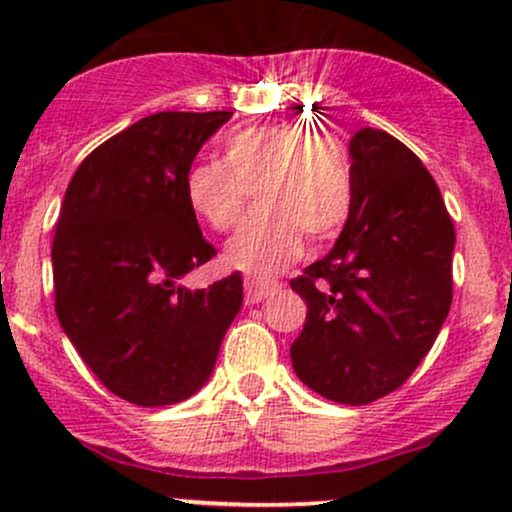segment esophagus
I'll use <instances>...</instances> for the list:
<instances>
[{
	"label": "esophagus",
	"instance_id": "34e87169",
	"mask_svg": "<svg viewBox=\"0 0 512 512\" xmlns=\"http://www.w3.org/2000/svg\"><path fill=\"white\" fill-rule=\"evenodd\" d=\"M276 291L274 281H260V279H245V303L255 305L262 303Z\"/></svg>",
	"mask_w": 512,
	"mask_h": 512
}]
</instances>
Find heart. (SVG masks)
<instances>
[{
  "instance_id": "b5f03b06",
  "label": "heart",
  "mask_w": 512,
  "mask_h": 512,
  "mask_svg": "<svg viewBox=\"0 0 512 512\" xmlns=\"http://www.w3.org/2000/svg\"><path fill=\"white\" fill-rule=\"evenodd\" d=\"M221 163L195 161L182 178L187 207L214 231L243 219L252 192L260 209L223 250L226 267L267 279L296 260L303 236L332 240L354 204L344 149L298 122H257L221 139Z\"/></svg>"
}]
</instances>
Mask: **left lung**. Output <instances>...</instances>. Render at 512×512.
Wrapping results in <instances>:
<instances>
[{"mask_svg": "<svg viewBox=\"0 0 512 512\" xmlns=\"http://www.w3.org/2000/svg\"><path fill=\"white\" fill-rule=\"evenodd\" d=\"M354 204L334 248L291 279L308 305L296 375L339 404L375 402L414 373L452 303L455 226L436 180L399 139L351 137Z\"/></svg>", "mask_w": 512, "mask_h": 512, "instance_id": "1", "label": "left lung"}]
</instances>
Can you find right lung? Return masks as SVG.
Instances as JSON below:
<instances>
[{"mask_svg":"<svg viewBox=\"0 0 512 512\" xmlns=\"http://www.w3.org/2000/svg\"><path fill=\"white\" fill-rule=\"evenodd\" d=\"M233 113H156L91 151L64 192L52 279L60 325L96 378L139 407L192 397L243 305V279L178 284L216 255L182 178Z\"/></svg>","mask_w":512,"mask_h":512,"instance_id":"obj_1","label":"right lung"}]
</instances>
